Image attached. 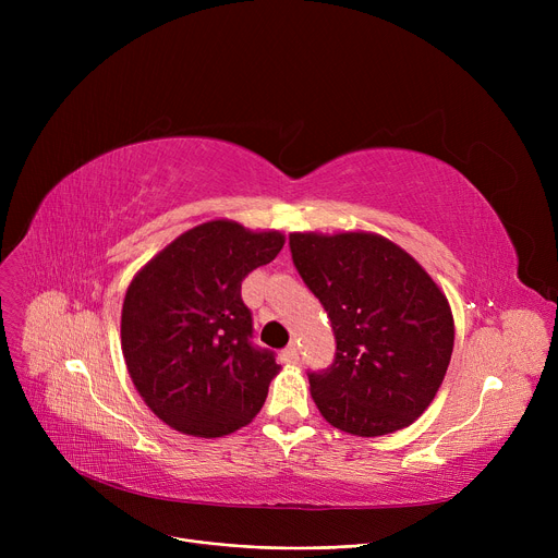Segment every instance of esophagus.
I'll use <instances>...</instances> for the list:
<instances>
[{"label":"esophagus","instance_id":"1","mask_svg":"<svg viewBox=\"0 0 558 558\" xmlns=\"http://www.w3.org/2000/svg\"><path fill=\"white\" fill-rule=\"evenodd\" d=\"M282 360L289 362V364H296V362H299V345H296V343H289V345L282 350Z\"/></svg>","mask_w":558,"mask_h":558}]
</instances>
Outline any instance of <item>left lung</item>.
Segmentation results:
<instances>
[{
    "label": "left lung",
    "instance_id": "8db88e82",
    "mask_svg": "<svg viewBox=\"0 0 558 558\" xmlns=\"http://www.w3.org/2000/svg\"><path fill=\"white\" fill-rule=\"evenodd\" d=\"M289 248L337 341L332 364L307 371L320 416L355 436L412 425L452 357L454 320L441 289L379 234L294 232Z\"/></svg>",
    "mask_w": 558,
    "mask_h": 558
}]
</instances>
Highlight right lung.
<instances>
[{"mask_svg":"<svg viewBox=\"0 0 558 558\" xmlns=\"http://www.w3.org/2000/svg\"><path fill=\"white\" fill-rule=\"evenodd\" d=\"M280 232L201 223L160 251L129 284L122 350L131 379L169 427L217 438L267 400L276 353L253 343L242 280L282 248Z\"/></svg>","mask_w":558,"mask_h":558,"instance_id":"1","label":"right lung"}]
</instances>
